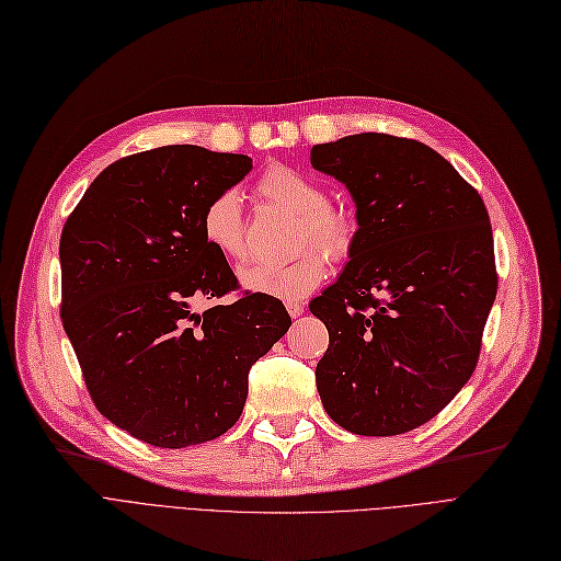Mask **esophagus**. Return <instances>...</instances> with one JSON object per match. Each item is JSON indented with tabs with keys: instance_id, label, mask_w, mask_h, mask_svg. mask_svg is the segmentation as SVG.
Returning a JSON list of instances; mask_svg holds the SVG:
<instances>
[{
	"instance_id": "1",
	"label": "esophagus",
	"mask_w": 561,
	"mask_h": 561,
	"mask_svg": "<svg viewBox=\"0 0 561 561\" xmlns=\"http://www.w3.org/2000/svg\"><path fill=\"white\" fill-rule=\"evenodd\" d=\"M285 308H287V313L293 316V318H299L304 313V304L301 301H287Z\"/></svg>"
}]
</instances>
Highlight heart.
Wrapping results in <instances>:
<instances>
[{
	"mask_svg": "<svg viewBox=\"0 0 561 561\" xmlns=\"http://www.w3.org/2000/svg\"><path fill=\"white\" fill-rule=\"evenodd\" d=\"M260 195L297 216L295 248L306 247L295 260L283 264L253 262L241 266L239 280L248 293L299 299L316 289L327 276V260L334 262L351 255L357 237V222L351 210L330 204L327 190L306 173L274 167L257 183ZM204 241L227 260L245 255V220L237 190H225L210 199L202 214Z\"/></svg>",
	"mask_w": 561,
	"mask_h": 561,
	"instance_id": "obj_1",
	"label": "heart"
}]
</instances>
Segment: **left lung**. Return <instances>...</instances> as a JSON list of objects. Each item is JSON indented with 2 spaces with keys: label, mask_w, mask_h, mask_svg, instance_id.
Segmentation results:
<instances>
[{
  "label": "left lung",
  "mask_w": 561,
  "mask_h": 561,
  "mask_svg": "<svg viewBox=\"0 0 561 561\" xmlns=\"http://www.w3.org/2000/svg\"><path fill=\"white\" fill-rule=\"evenodd\" d=\"M357 206L351 262L311 301L330 332L316 382L327 415L359 436L430 422L471 378L496 297L478 190L415 139L364 131L311 150Z\"/></svg>",
  "instance_id": "left-lung-1"
}]
</instances>
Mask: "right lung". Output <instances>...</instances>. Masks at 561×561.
<instances>
[{"label":"right lung","mask_w":561,"mask_h":561,"mask_svg":"<svg viewBox=\"0 0 561 561\" xmlns=\"http://www.w3.org/2000/svg\"><path fill=\"white\" fill-rule=\"evenodd\" d=\"M253 160L162 146L108 164L60 239L62 324L104 417L158 448H187L234 427L248 371L289 330L283 301L234 293L202 214Z\"/></svg>","instance_id":"1"}]
</instances>
